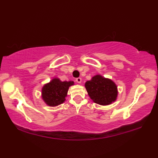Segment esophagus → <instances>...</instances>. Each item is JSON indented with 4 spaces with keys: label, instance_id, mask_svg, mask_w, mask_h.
<instances>
[{
    "label": "esophagus",
    "instance_id": "34e87169",
    "mask_svg": "<svg viewBox=\"0 0 158 158\" xmlns=\"http://www.w3.org/2000/svg\"><path fill=\"white\" fill-rule=\"evenodd\" d=\"M76 81L77 83H79V84H81V78H80V77H79V78H77L76 79Z\"/></svg>",
    "mask_w": 158,
    "mask_h": 158
}]
</instances>
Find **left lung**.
I'll return each mask as SVG.
<instances>
[{
	"mask_svg": "<svg viewBox=\"0 0 158 158\" xmlns=\"http://www.w3.org/2000/svg\"><path fill=\"white\" fill-rule=\"evenodd\" d=\"M85 87L88 94L94 102L100 105H110L118 96L117 85L112 80L105 78L100 74L87 81Z\"/></svg>",
	"mask_w": 158,
	"mask_h": 158,
	"instance_id": "8db88e82",
	"label": "left lung"
}]
</instances>
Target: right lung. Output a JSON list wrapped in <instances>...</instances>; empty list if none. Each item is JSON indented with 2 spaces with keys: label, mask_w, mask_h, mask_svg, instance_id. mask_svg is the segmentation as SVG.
I'll return each mask as SVG.
<instances>
[{
  "label": "right lung",
  "mask_w": 158,
  "mask_h": 158,
  "mask_svg": "<svg viewBox=\"0 0 158 158\" xmlns=\"http://www.w3.org/2000/svg\"><path fill=\"white\" fill-rule=\"evenodd\" d=\"M74 81H61L59 79H53L42 89V98L47 105L56 106L63 103L68 94L69 87Z\"/></svg>",
  "instance_id": "1"
}]
</instances>
